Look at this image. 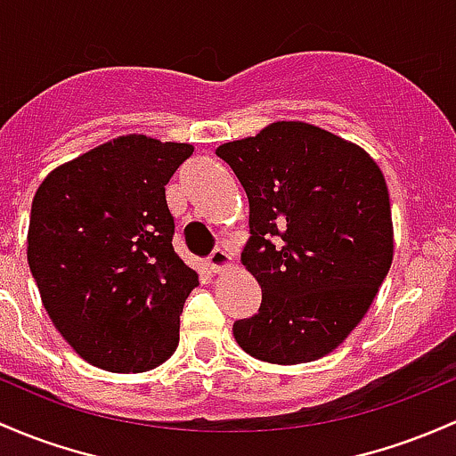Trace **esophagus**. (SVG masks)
Listing matches in <instances>:
<instances>
[{"instance_id": "esophagus-1", "label": "esophagus", "mask_w": 456, "mask_h": 456, "mask_svg": "<svg viewBox=\"0 0 456 456\" xmlns=\"http://www.w3.org/2000/svg\"><path fill=\"white\" fill-rule=\"evenodd\" d=\"M232 265H233L232 256H229L224 248H216L208 260V266L212 273H220V271H224V268H232Z\"/></svg>"}]
</instances>
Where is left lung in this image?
Returning <instances> with one entry per match:
<instances>
[{
	"label": "left lung",
	"instance_id": "8db88e82",
	"mask_svg": "<svg viewBox=\"0 0 456 456\" xmlns=\"http://www.w3.org/2000/svg\"><path fill=\"white\" fill-rule=\"evenodd\" d=\"M216 155L248 196L242 265L262 289L260 313L233 323L236 343L273 365L328 356L391 268L385 175L361 146L305 122H273Z\"/></svg>",
	"mask_w": 456,
	"mask_h": 456
}]
</instances>
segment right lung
<instances>
[{
	"label": "right lung",
	"instance_id": "1",
	"mask_svg": "<svg viewBox=\"0 0 456 456\" xmlns=\"http://www.w3.org/2000/svg\"><path fill=\"white\" fill-rule=\"evenodd\" d=\"M191 143L122 135L38 185L28 265L61 337L94 367L140 373L179 345L199 275L175 253L166 185Z\"/></svg>",
	"mask_w": 456,
	"mask_h": 456
}]
</instances>
